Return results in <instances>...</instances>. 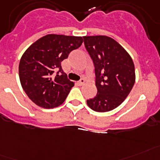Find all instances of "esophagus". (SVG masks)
<instances>
[{"mask_svg": "<svg viewBox=\"0 0 160 160\" xmlns=\"http://www.w3.org/2000/svg\"><path fill=\"white\" fill-rule=\"evenodd\" d=\"M85 82H86L85 79H84V78H81V79H80V80H79L78 82V83L79 85H83V84L85 83Z\"/></svg>", "mask_w": 160, "mask_h": 160, "instance_id": "1", "label": "esophagus"}]
</instances>
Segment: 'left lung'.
Segmentation results:
<instances>
[{
	"label": "left lung",
	"instance_id": "8db88e82",
	"mask_svg": "<svg viewBox=\"0 0 160 160\" xmlns=\"http://www.w3.org/2000/svg\"><path fill=\"white\" fill-rule=\"evenodd\" d=\"M84 45L95 66L97 94L87 101L96 112H108L120 105L135 83V68L129 54L106 36L83 37Z\"/></svg>",
	"mask_w": 160,
	"mask_h": 160
}]
</instances>
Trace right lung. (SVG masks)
Wrapping results in <instances>:
<instances>
[{"instance_id":"1","label":"right lung","mask_w":160,"mask_h":160,"mask_svg":"<svg viewBox=\"0 0 160 160\" xmlns=\"http://www.w3.org/2000/svg\"><path fill=\"white\" fill-rule=\"evenodd\" d=\"M82 42V37L49 34L23 53L18 66L19 79L25 93L36 105L53 109L65 101L74 82L64 72L61 62Z\"/></svg>"}]
</instances>
